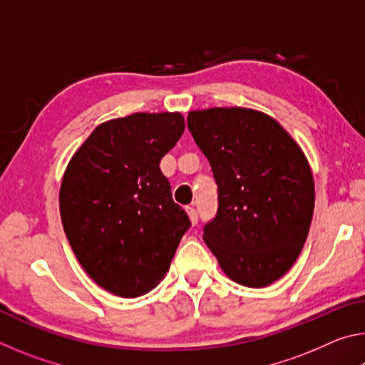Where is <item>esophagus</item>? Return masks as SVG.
<instances>
[{
	"label": "esophagus",
	"mask_w": 365,
	"mask_h": 365,
	"mask_svg": "<svg viewBox=\"0 0 365 365\" xmlns=\"http://www.w3.org/2000/svg\"><path fill=\"white\" fill-rule=\"evenodd\" d=\"M187 214H188V217L191 220V224L196 225L197 224V212H196V209L195 207H187Z\"/></svg>",
	"instance_id": "obj_1"
}]
</instances>
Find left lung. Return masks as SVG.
<instances>
[{"instance_id":"1","label":"left lung","mask_w":365,"mask_h":365,"mask_svg":"<svg viewBox=\"0 0 365 365\" xmlns=\"http://www.w3.org/2000/svg\"><path fill=\"white\" fill-rule=\"evenodd\" d=\"M187 120L219 193L202 238L228 279L267 287L306 243L316 200L311 165L292 135L259 110H190Z\"/></svg>"}]
</instances>
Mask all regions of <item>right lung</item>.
<instances>
[{"instance_id":"right-lung-1","label":"right lung","mask_w":365,"mask_h":365,"mask_svg":"<svg viewBox=\"0 0 365 365\" xmlns=\"http://www.w3.org/2000/svg\"><path fill=\"white\" fill-rule=\"evenodd\" d=\"M185 130L180 113L98 125L67 164L61 220L78 262L109 293L137 298L164 279L190 219L159 163Z\"/></svg>"}]
</instances>
